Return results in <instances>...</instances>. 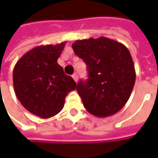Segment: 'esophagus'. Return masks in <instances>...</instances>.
Segmentation results:
<instances>
[{
  "label": "esophagus",
  "mask_w": 158,
  "mask_h": 158,
  "mask_svg": "<svg viewBox=\"0 0 158 158\" xmlns=\"http://www.w3.org/2000/svg\"><path fill=\"white\" fill-rule=\"evenodd\" d=\"M72 77H73V79L76 81V82H77V80H78V76H77V74H76H76H74V75L72 76Z\"/></svg>",
  "instance_id": "1"
}]
</instances>
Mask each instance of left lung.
I'll return each instance as SVG.
<instances>
[{"label": "left lung", "instance_id": "1", "mask_svg": "<svg viewBox=\"0 0 158 158\" xmlns=\"http://www.w3.org/2000/svg\"><path fill=\"white\" fill-rule=\"evenodd\" d=\"M72 48L88 69L87 81L81 80L76 87L86 110L101 118L118 112L128 100L135 82L128 49L106 37L76 40Z\"/></svg>", "mask_w": 158, "mask_h": 158}]
</instances>
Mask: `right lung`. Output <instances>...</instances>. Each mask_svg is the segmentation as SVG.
Here are the masks:
<instances>
[{"instance_id":"add662e5","label":"right lung","mask_w":158,"mask_h":158,"mask_svg":"<svg viewBox=\"0 0 158 158\" xmlns=\"http://www.w3.org/2000/svg\"><path fill=\"white\" fill-rule=\"evenodd\" d=\"M65 45L34 47L18 60L13 70L16 98L27 111L42 118L60 112L65 98L76 88L74 79L57 62Z\"/></svg>"}]
</instances>
